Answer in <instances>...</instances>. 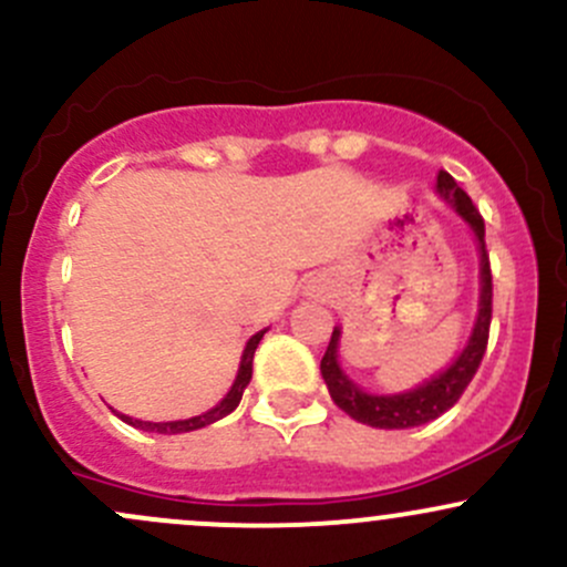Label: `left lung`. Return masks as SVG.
Listing matches in <instances>:
<instances>
[{
  "label": "left lung",
  "mask_w": 567,
  "mask_h": 567,
  "mask_svg": "<svg viewBox=\"0 0 567 567\" xmlns=\"http://www.w3.org/2000/svg\"><path fill=\"white\" fill-rule=\"evenodd\" d=\"M437 197L453 207V213L470 226L477 243L480 252V301H477V317H474L472 333L466 338L464 349L453 357L451 365H445L432 379H426L419 386L405 389V392L392 394H375L365 392L360 383H354L347 375V370L338 362V347H341V328H333L330 336L328 351H324L320 362V373L333 402L343 413L351 415L360 424L375 426V429H413L429 421L440 419L445 410H451L470 381L477 373L480 362H483L485 347H487V330H491V311H493V282H491V264H487L485 250V224L477 207L466 197V192L453 181L451 173H437Z\"/></svg>",
  "instance_id": "1"
}]
</instances>
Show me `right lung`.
<instances>
[{
    "label": "right lung",
    "mask_w": 567,
    "mask_h": 567,
    "mask_svg": "<svg viewBox=\"0 0 567 567\" xmlns=\"http://www.w3.org/2000/svg\"><path fill=\"white\" fill-rule=\"evenodd\" d=\"M266 330H269V328L258 330V333L250 336V341L245 343L231 389L224 394V400H220L218 405H213L210 410H205V413H199V415H192V419H181V421H141V419H133V415H125V413H120V410L112 408L114 413H116V419H122L130 426L141 429V432H157V434L197 432V429H202V426H210V424H216V421L226 419V415H229L231 410L239 405V400H243V392H245L247 383H250V379H252V354H256L258 343H261V338H264Z\"/></svg>",
    "instance_id": "obj_1"
}]
</instances>
